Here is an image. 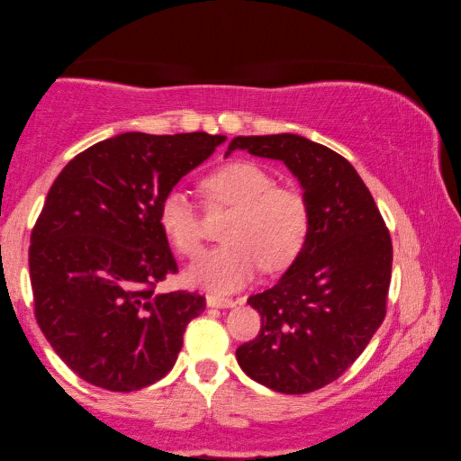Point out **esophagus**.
<instances>
[{
  "mask_svg": "<svg viewBox=\"0 0 461 461\" xmlns=\"http://www.w3.org/2000/svg\"><path fill=\"white\" fill-rule=\"evenodd\" d=\"M206 302H208V306H212V308H232V306L239 304V300L216 296V294H208Z\"/></svg>",
  "mask_w": 461,
  "mask_h": 461,
  "instance_id": "34e87169",
  "label": "esophagus"
}]
</instances>
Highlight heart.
Returning <instances> with one entry per match:
<instances>
[{
  "label": "heart",
  "instance_id": "b5f03b06",
  "mask_svg": "<svg viewBox=\"0 0 461 461\" xmlns=\"http://www.w3.org/2000/svg\"><path fill=\"white\" fill-rule=\"evenodd\" d=\"M200 192L208 208L226 206V243L195 263L192 280L214 292L245 285L263 266L266 271L290 267L311 232V208L292 187L276 185V177L253 161H230L202 179ZM157 221L184 259L202 253L203 230L198 210L185 194L171 190L157 208Z\"/></svg>",
  "mask_w": 461,
  "mask_h": 461
}]
</instances>
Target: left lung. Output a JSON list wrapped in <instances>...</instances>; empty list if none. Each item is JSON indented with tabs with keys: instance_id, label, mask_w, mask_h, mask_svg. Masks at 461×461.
<instances>
[{
	"instance_id": "8db88e82",
	"label": "left lung",
	"mask_w": 461,
	"mask_h": 461,
	"mask_svg": "<svg viewBox=\"0 0 461 461\" xmlns=\"http://www.w3.org/2000/svg\"><path fill=\"white\" fill-rule=\"evenodd\" d=\"M237 149L284 161L311 208L298 259L274 288L247 300L261 314V330L239 347L237 361L263 386L306 394L343 375L386 316L390 232L364 179L329 147L267 134L232 139L229 153Z\"/></svg>"
}]
</instances>
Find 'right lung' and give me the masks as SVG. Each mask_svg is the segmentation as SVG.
<instances>
[{
    "label": "right lung",
    "mask_w": 461,
    "mask_h": 461,
    "mask_svg": "<svg viewBox=\"0 0 461 461\" xmlns=\"http://www.w3.org/2000/svg\"><path fill=\"white\" fill-rule=\"evenodd\" d=\"M222 134L124 132L65 165L30 235L34 316L81 380L132 392L176 364L206 298L155 285L177 274L157 208Z\"/></svg>",
    "instance_id": "right-lung-1"
}]
</instances>
